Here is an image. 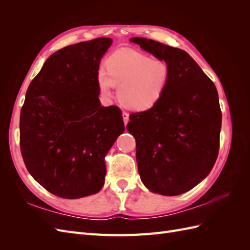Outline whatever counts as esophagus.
Masks as SVG:
<instances>
[{
	"label": "esophagus",
	"mask_w": 250,
	"mask_h": 250,
	"mask_svg": "<svg viewBox=\"0 0 250 250\" xmlns=\"http://www.w3.org/2000/svg\"><path fill=\"white\" fill-rule=\"evenodd\" d=\"M122 117H123V121H124V124L125 125H127V123H128V121H129V116H128V113L127 112H123L122 113Z\"/></svg>",
	"instance_id": "obj_1"
}]
</instances>
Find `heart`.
<instances>
[{"mask_svg": "<svg viewBox=\"0 0 250 250\" xmlns=\"http://www.w3.org/2000/svg\"><path fill=\"white\" fill-rule=\"evenodd\" d=\"M170 81V69L164 60L134 51H119L105 60V71L97 74V83L105 98L119 86V100L133 111H148L162 101Z\"/></svg>", "mask_w": 250, "mask_h": 250, "instance_id": "heart-1", "label": "heart"}]
</instances>
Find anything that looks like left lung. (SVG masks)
Instances as JSON below:
<instances>
[{"instance_id":"left-lung-1","label":"left lung","mask_w":250,"mask_h":250,"mask_svg":"<svg viewBox=\"0 0 250 250\" xmlns=\"http://www.w3.org/2000/svg\"><path fill=\"white\" fill-rule=\"evenodd\" d=\"M130 42L170 69L162 101L131 113L126 127L137 143L141 179L153 193H186L208 175L217 160L222 122L217 88L186 51L143 37Z\"/></svg>"}]
</instances>
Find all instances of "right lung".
I'll use <instances>...</instances> for the list:
<instances>
[{
  "mask_svg": "<svg viewBox=\"0 0 250 250\" xmlns=\"http://www.w3.org/2000/svg\"><path fill=\"white\" fill-rule=\"evenodd\" d=\"M112 40L99 37L52 54L30 83L20 118V146L31 176L58 197L99 192L104 157L124 132L122 111L104 107L97 83Z\"/></svg>",
  "mask_w": 250,
  "mask_h": 250,
  "instance_id": "add662e5",
  "label": "right lung"
}]
</instances>
